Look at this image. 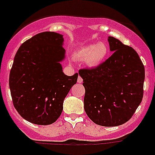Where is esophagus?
Instances as JSON below:
<instances>
[{
  "instance_id": "obj_1",
  "label": "esophagus",
  "mask_w": 155,
  "mask_h": 155,
  "mask_svg": "<svg viewBox=\"0 0 155 155\" xmlns=\"http://www.w3.org/2000/svg\"><path fill=\"white\" fill-rule=\"evenodd\" d=\"M77 82H78V83H82V77H81V76H79V77H78Z\"/></svg>"
}]
</instances>
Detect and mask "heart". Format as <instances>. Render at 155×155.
<instances>
[{
    "label": "heart",
    "mask_w": 155,
    "mask_h": 155,
    "mask_svg": "<svg viewBox=\"0 0 155 155\" xmlns=\"http://www.w3.org/2000/svg\"><path fill=\"white\" fill-rule=\"evenodd\" d=\"M109 49L104 42L84 45L76 51V59L86 61L87 66L96 68L102 64L108 58Z\"/></svg>",
    "instance_id": "obj_1"
}]
</instances>
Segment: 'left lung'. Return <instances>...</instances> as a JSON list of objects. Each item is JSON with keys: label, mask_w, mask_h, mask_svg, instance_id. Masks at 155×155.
Listing matches in <instances>:
<instances>
[{"label": "left lung", "mask_w": 155, "mask_h": 155, "mask_svg": "<svg viewBox=\"0 0 155 155\" xmlns=\"http://www.w3.org/2000/svg\"><path fill=\"white\" fill-rule=\"evenodd\" d=\"M113 54L99 67L80 69L84 108L94 123L113 127L125 123L143 98L144 66L136 51L108 37Z\"/></svg>", "instance_id": "8db88e82"}]
</instances>
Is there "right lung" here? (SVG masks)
<instances>
[{
  "instance_id": "1",
  "label": "right lung",
  "mask_w": 155,
  "mask_h": 155,
  "mask_svg": "<svg viewBox=\"0 0 155 155\" xmlns=\"http://www.w3.org/2000/svg\"><path fill=\"white\" fill-rule=\"evenodd\" d=\"M63 42L62 34L43 32L24 42L14 57L9 78L13 103L21 116L33 124L55 122L77 82L78 73L68 76L63 72Z\"/></svg>"
}]
</instances>
